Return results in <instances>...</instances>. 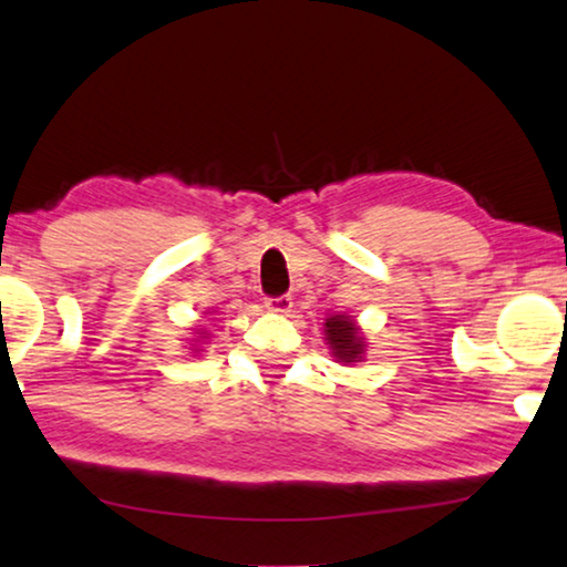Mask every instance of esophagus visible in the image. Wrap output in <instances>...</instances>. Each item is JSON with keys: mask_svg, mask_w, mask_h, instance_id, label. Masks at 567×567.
Wrapping results in <instances>:
<instances>
[{"mask_svg": "<svg viewBox=\"0 0 567 567\" xmlns=\"http://www.w3.org/2000/svg\"><path fill=\"white\" fill-rule=\"evenodd\" d=\"M265 306H267L269 313L287 316L292 310V298H290V295H280V298H267Z\"/></svg>", "mask_w": 567, "mask_h": 567, "instance_id": "1", "label": "esophagus"}]
</instances>
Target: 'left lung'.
<instances>
[{"label": "left lung", "mask_w": 567, "mask_h": 567, "mask_svg": "<svg viewBox=\"0 0 567 567\" xmlns=\"http://www.w3.org/2000/svg\"><path fill=\"white\" fill-rule=\"evenodd\" d=\"M323 339H326V344H329L333 360L337 362H344V364L362 362V357L367 352V341L352 316L326 318Z\"/></svg>", "instance_id": "obj_1"}]
</instances>
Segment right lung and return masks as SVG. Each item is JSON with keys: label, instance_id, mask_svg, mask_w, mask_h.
Segmentation results:
<instances>
[{"label": "right lung", "instance_id": "1", "mask_svg": "<svg viewBox=\"0 0 567 567\" xmlns=\"http://www.w3.org/2000/svg\"><path fill=\"white\" fill-rule=\"evenodd\" d=\"M195 333H200V337H197V339H193V341H195V344H193V347H200V344H203V341H205L207 337H210V333H207L205 329H197ZM193 352H203V349H193Z\"/></svg>", "mask_w": 567, "mask_h": 567}]
</instances>
